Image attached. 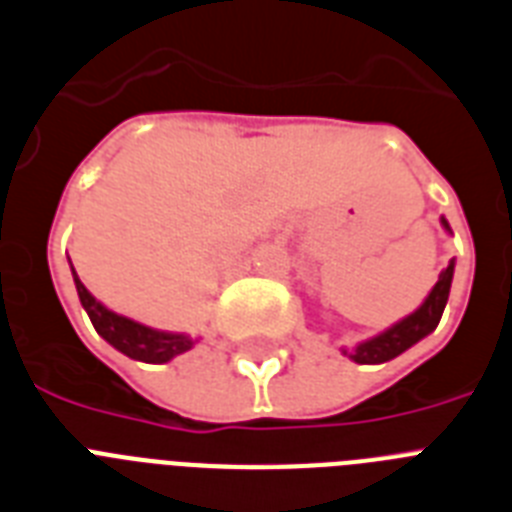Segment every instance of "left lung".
Segmentation results:
<instances>
[{
    "instance_id": "1",
    "label": "left lung",
    "mask_w": 512,
    "mask_h": 512,
    "mask_svg": "<svg viewBox=\"0 0 512 512\" xmlns=\"http://www.w3.org/2000/svg\"><path fill=\"white\" fill-rule=\"evenodd\" d=\"M439 220H442L444 231L452 234L447 218L442 215ZM452 276H455V260H450V265L439 273V281L434 284V289L426 294V299L415 307L413 313L405 315L402 321L392 323L389 328H384L381 334L357 342L355 347H342V355L350 357L352 363L357 365H381L394 360V357L402 355L405 350H410L421 339H426L439 326V321H442L444 307H447V299H450Z\"/></svg>"
}]
</instances>
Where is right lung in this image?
Masks as SVG:
<instances>
[{"label":"right lung","instance_id":"1","mask_svg":"<svg viewBox=\"0 0 512 512\" xmlns=\"http://www.w3.org/2000/svg\"><path fill=\"white\" fill-rule=\"evenodd\" d=\"M70 263V257H68ZM70 273H73V284H76L78 299H81L83 310L91 318L97 334L105 339L107 344H112L115 350L123 352L131 360H139V363H170L173 357L189 352L197 339H191L189 334H181V331H162V328H152L147 323H139L128 315H120L115 310H110L107 305H102L94 294L81 284L76 268L70 263Z\"/></svg>","mask_w":512,"mask_h":512}]
</instances>
